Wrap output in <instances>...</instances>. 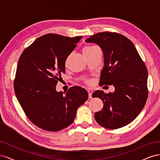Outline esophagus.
Returning <instances> with one entry per match:
<instances>
[{
	"instance_id": "1",
	"label": "esophagus",
	"mask_w": 160,
	"mask_h": 160,
	"mask_svg": "<svg viewBox=\"0 0 160 160\" xmlns=\"http://www.w3.org/2000/svg\"><path fill=\"white\" fill-rule=\"evenodd\" d=\"M88 95H89V99L92 98V93L90 91H88Z\"/></svg>"
}]
</instances>
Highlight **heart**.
<instances>
[{
    "instance_id": "b5f03b06",
    "label": "heart",
    "mask_w": 160,
    "mask_h": 160,
    "mask_svg": "<svg viewBox=\"0 0 160 160\" xmlns=\"http://www.w3.org/2000/svg\"><path fill=\"white\" fill-rule=\"evenodd\" d=\"M97 49H98V47H95V46H87V47H84V49L83 50V54H84V55L91 54V52H93ZM85 83L87 84L90 85L91 83V80H87V81H85Z\"/></svg>"
}]
</instances>
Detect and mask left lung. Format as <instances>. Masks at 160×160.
Instances as JSON below:
<instances>
[{
  "instance_id": "obj_1",
  "label": "left lung",
  "mask_w": 160,
  "mask_h": 160,
  "mask_svg": "<svg viewBox=\"0 0 160 160\" xmlns=\"http://www.w3.org/2000/svg\"><path fill=\"white\" fill-rule=\"evenodd\" d=\"M102 49L104 66L99 85L115 87L113 93L95 91L93 98L102 100L103 108L95 119L103 128L115 129L128 125L138 117L148 95V72L133 43L117 32H102L85 41Z\"/></svg>"
}]
</instances>
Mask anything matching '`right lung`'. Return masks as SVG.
Returning <instances> with one entry per match:
<instances>
[{"label": "right lung", "instance_id": "obj_1", "mask_svg": "<svg viewBox=\"0 0 160 160\" xmlns=\"http://www.w3.org/2000/svg\"><path fill=\"white\" fill-rule=\"evenodd\" d=\"M82 37L47 34L37 38L19 58L14 92L27 117L38 128L58 132L68 127L88 99L81 87H72L65 94L56 91L65 72L67 58Z\"/></svg>", "mask_w": 160, "mask_h": 160}]
</instances>
